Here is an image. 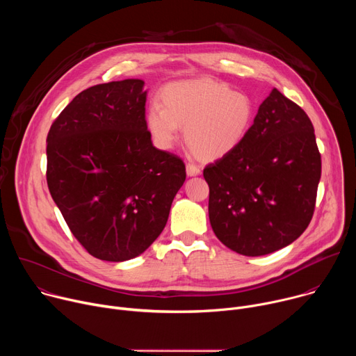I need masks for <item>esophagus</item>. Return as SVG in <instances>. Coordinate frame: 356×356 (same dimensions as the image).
I'll return each mask as SVG.
<instances>
[{
  "mask_svg": "<svg viewBox=\"0 0 356 356\" xmlns=\"http://www.w3.org/2000/svg\"><path fill=\"white\" fill-rule=\"evenodd\" d=\"M186 172H187V176H197L201 173V168L195 163H187L186 165Z\"/></svg>",
  "mask_w": 356,
  "mask_h": 356,
  "instance_id": "34e87169",
  "label": "esophagus"
}]
</instances>
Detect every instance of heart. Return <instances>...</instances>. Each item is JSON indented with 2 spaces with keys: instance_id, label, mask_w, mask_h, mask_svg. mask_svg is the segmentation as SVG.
Instances as JSON below:
<instances>
[{
  "instance_id": "b5f03b06",
  "label": "heart",
  "mask_w": 356,
  "mask_h": 356,
  "mask_svg": "<svg viewBox=\"0 0 356 356\" xmlns=\"http://www.w3.org/2000/svg\"><path fill=\"white\" fill-rule=\"evenodd\" d=\"M162 106L150 104L146 127L155 143L170 149L179 128L187 146L201 161H217L234 152L249 132L255 107L249 95L210 79L168 84Z\"/></svg>"
}]
</instances>
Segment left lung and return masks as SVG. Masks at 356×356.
I'll list each match as a JSON object with an SVG mask.
<instances>
[{
    "label": "left lung",
    "instance_id": "8db88e82",
    "mask_svg": "<svg viewBox=\"0 0 356 356\" xmlns=\"http://www.w3.org/2000/svg\"><path fill=\"white\" fill-rule=\"evenodd\" d=\"M202 175L217 238L241 255H268L296 241L313 218L321 177L314 127L273 88L242 143Z\"/></svg>",
    "mask_w": 356,
    "mask_h": 356
}]
</instances>
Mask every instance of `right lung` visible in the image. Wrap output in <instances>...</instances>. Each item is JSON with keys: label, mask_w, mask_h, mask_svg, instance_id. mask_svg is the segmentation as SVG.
Listing matches in <instances>:
<instances>
[{"label": "right lung", "mask_w": 356, "mask_h": 356, "mask_svg": "<svg viewBox=\"0 0 356 356\" xmlns=\"http://www.w3.org/2000/svg\"><path fill=\"white\" fill-rule=\"evenodd\" d=\"M143 81L77 94L47 134V187L66 224L97 259L124 262L163 231L186 180L183 161L150 140Z\"/></svg>", "instance_id": "obj_1"}]
</instances>
